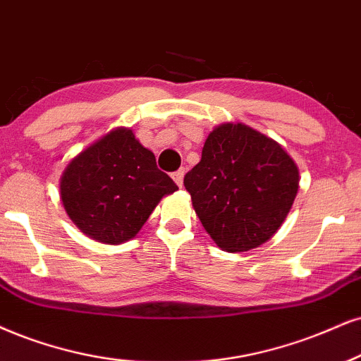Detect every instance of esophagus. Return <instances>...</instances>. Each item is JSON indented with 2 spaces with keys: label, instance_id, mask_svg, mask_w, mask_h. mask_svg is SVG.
Instances as JSON below:
<instances>
[{
  "label": "esophagus",
  "instance_id": "34e87169",
  "mask_svg": "<svg viewBox=\"0 0 361 361\" xmlns=\"http://www.w3.org/2000/svg\"><path fill=\"white\" fill-rule=\"evenodd\" d=\"M172 179L176 182L179 188H182V182H184V169H179V171H176L172 173Z\"/></svg>",
  "mask_w": 361,
  "mask_h": 361
}]
</instances>
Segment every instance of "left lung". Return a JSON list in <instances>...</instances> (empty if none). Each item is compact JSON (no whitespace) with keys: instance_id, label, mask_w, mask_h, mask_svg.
<instances>
[{"instance_id":"8db88e82","label":"left lung","mask_w":361,"mask_h":361,"mask_svg":"<svg viewBox=\"0 0 361 361\" xmlns=\"http://www.w3.org/2000/svg\"><path fill=\"white\" fill-rule=\"evenodd\" d=\"M184 185L212 241L222 251L244 252L269 241L286 221L300 171L271 137L228 122L209 133Z\"/></svg>"}]
</instances>
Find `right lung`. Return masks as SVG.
Masks as SVG:
<instances>
[{
	"label": "right lung",
	"instance_id": "1",
	"mask_svg": "<svg viewBox=\"0 0 361 361\" xmlns=\"http://www.w3.org/2000/svg\"><path fill=\"white\" fill-rule=\"evenodd\" d=\"M177 189L157 169L155 155L126 127L75 155L60 177L66 214L83 234L104 244L135 238L162 197Z\"/></svg>",
	"mask_w": 361,
	"mask_h": 361
}]
</instances>
